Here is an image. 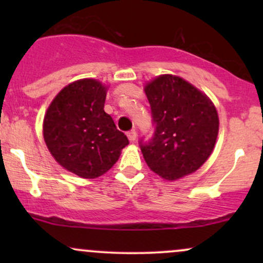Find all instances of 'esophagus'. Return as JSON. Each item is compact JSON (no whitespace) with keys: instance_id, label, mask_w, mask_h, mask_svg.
Returning <instances> with one entry per match:
<instances>
[{"instance_id":"esophagus-1","label":"esophagus","mask_w":263,"mask_h":263,"mask_svg":"<svg viewBox=\"0 0 263 263\" xmlns=\"http://www.w3.org/2000/svg\"><path fill=\"white\" fill-rule=\"evenodd\" d=\"M127 137L131 142H135L136 137H137V132H136V129H131V131H128L127 132Z\"/></svg>"}]
</instances>
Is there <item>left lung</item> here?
<instances>
[{"instance_id": "left-lung-1", "label": "left lung", "mask_w": 263, "mask_h": 263, "mask_svg": "<svg viewBox=\"0 0 263 263\" xmlns=\"http://www.w3.org/2000/svg\"><path fill=\"white\" fill-rule=\"evenodd\" d=\"M155 132L140 140L147 165L167 180L193 173L209 158L219 132L216 108L188 81L161 75L144 87Z\"/></svg>"}]
</instances>
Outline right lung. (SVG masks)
Segmentation results:
<instances>
[{
    "label": "right lung",
    "instance_id": "right-lung-1",
    "mask_svg": "<svg viewBox=\"0 0 263 263\" xmlns=\"http://www.w3.org/2000/svg\"><path fill=\"white\" fill-rule=\"evenodd\" d=\"M106 87L93 79L69 84L48 107L43 122L48 149L62 167L81 178H98L128 144L104 111Z\"/></svg>",
    "mask_w": 263,
    "mask_h": 263
}]
</instances>
